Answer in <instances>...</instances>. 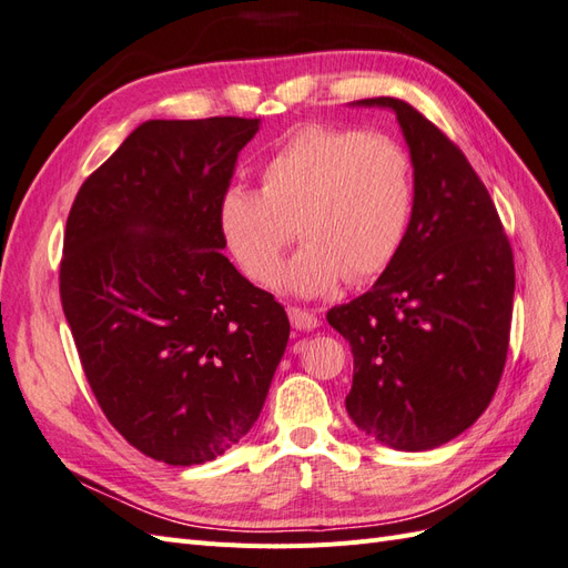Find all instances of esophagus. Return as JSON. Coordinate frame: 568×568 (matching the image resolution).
<instances>
[{
  "mask_svg": "<svg viewBox=\"0 0 568 568\" xmlns=\"http://www.w3.org/2000/svg\"><path fill=\"white\" fill-rule=\"evenodd\" d=\"M287 316H290V324L300 331H312L318 326V318L316 314H312L310 310H300V307H287Z\"/></svg>",
  "mask_w": 568,
  "mask_h": 568,
  "instance_id": "obj_1",
  "label": "esophagus"
}]
</instances>
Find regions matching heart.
Instances as JSON below:
<instances>
[{
  "mask_svg": "<svg viewBox=\"0 0 568 568\" xmlns=\"http://www.w3.org/2000/svg\"><path fill=\"white\" fill-rule=\"evenodd\" d=\"M264 189L230 186L217 203V227L240 268L258 285L278 278L293 242L300 252L281 285L302 297L324 295L343 278L362 283L398 254L415 209V170L388 134L307 124L261 168Z\"/></svg>",
  "mask_w": 568,
  "mask_h": 568,
  "instance_id": "1",
  "label": "heart"
}]
</instances>
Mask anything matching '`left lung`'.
<instances>
[{"label": "left lung", "mask_w": 568, "mask_h": 568, "mask_svg": "<svg viewBox=\"0 0 568 568\" xmlns=\"http://www.w3.org/2000/svg\"><path fill=\"white\" fill-rule=\"evenodd\" d=\"M415 209L398 254L369 293L326 318L351 343L353 423L398 450L436 448L487 410L506 365L514 252L483 180L458 145L398 98Z\"/></svg>", "instance_id": "obj_1"}]
</instances>
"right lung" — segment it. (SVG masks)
I'll use <instances>...</instances> for the list:
<instances>
[{
	"mask_svg": "<svg viewBox=\"0 0 568 568\" xmlns=\"http://www.w3.org/2000/svg\"><path fill=\"white\" fill-rule=\"evenodd\" d=\"M261 120H149L67 217L62 310L110 425L149 458L223 456L264 408L290 322L230 264L217 227Z\"/></svg>",
	"mask_w": 568,
	"mask_h": 568,
	"instance_id": "1",
	"label": "right lung"
}]
</instances>
